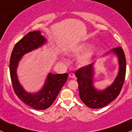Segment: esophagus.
<instances>
[{
  "label": "esophagus",
  "instance_id": "obj_1",
  "mask_svg": "<svg viewBox=\"0 0 132 132\" xmlns=\"http://www.w3.org/2000/svg\"><path fill=\"white\" fill-rule=\"evenodd\" d=\"M69 77L71 78H75V74L73 73H70V75H69Z\"/></svg>",
  "mask_w": 132,
  "mask_h": 132
}]
</instances>
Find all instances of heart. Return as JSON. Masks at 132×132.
<instances>
[{
  "label": "heart",
  "instance_id": "1",
  "mask_svg": "<svg viewBox=\"0 0 132 132\" xmlns=\"http://www.w3.org/2000/svg\"><path fill=\"white\" fill-rule=\"evenodd\" d=\"M90 46V43L88 42H83L81 43L78 44V45H75V46H73L69 52H70V54L74 56H77L78 55L81 53L82 54H80L77 57L76 62H77V64L79 65L80 66H86L89 64L91 62L92 60H93V57H94V53L96 52V46L94 45H91L88 49L87 48ZM86 50V51L85 50ZM84 51V52L83 51ZM84 52L83 53V52ZM64 61L66 62H68V59L65 58H62Z\"/></svg>",
  "mask_w": 132,
  "mask_h": 132
}]
</instances>
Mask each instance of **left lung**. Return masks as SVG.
<instances>
[{"instance_id": "8db88e82", "label": "left lung", "mask_w": 132, "mask_h": 132, "mask_svg": "<svg viewBox=\"0 0 132 132\" xmlns=\"http://www.w3.org/2000/svg\"><path fill=\"white\" fill-rule=\"evenodd\" d=\"M114 54L118 59V71L112 83L103 89H98L94 86L96 62L84 66L75 72L78 84V91L81 100L87 107L97 109L104 107L116 99L120 93L126 74V58L122 47L113 48L102 55Z\"/></svg>"}]
</instances>
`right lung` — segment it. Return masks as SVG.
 Here are the masks:
<instances>
[{
	"instance_id": "obj_1",
	"label": "right lung",
	"mask_w": 132,
	"mask_h": 132,
	"mask_svg": "<svg viewBox=\"0 0 132 132\" xmlns=\"http://www.w3.org/2000/svg\"><path fill=\"white\" fill-rule=\"evenodd\" d=\"M47 43L40 30L29 32L14 46L9 62L11 79L16 94L25 104L36 110H45L52 104L68 77V73H48L41 89L34 93L27 91L20 84L17 75L20 61L25 54L42 47Z\"/></svg>"
}]
</instances>
